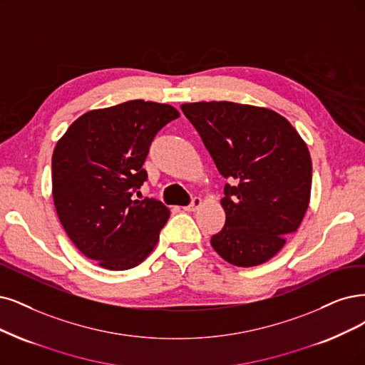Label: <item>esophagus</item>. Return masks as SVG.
I'll return each instance as SVG.
<instances>
[{"label":"esophagus","mask_w":365,"mask_h":365,"mask_svg":"<svg viewBox=\"0 0 365 365\" xmlns=\"http://www.w3.org/2000/svg\"><path fill=\"white\" fill-rule=\"evenodd\" d=\"M201 205H203V200H201L200 197H194V198L191 200V203L183 207V210H186V212H194V210H197Z\"/></svg>","instance_id":"obj_1"}]
</instances>
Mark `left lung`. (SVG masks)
Here are the masks:
<instances>
[{
    "instance_id": "1",
    "label": "left lung",
    "mask_w": 365,
    "mask_h": 365,
    "mask_svg": "<svg viewBox=\"0 0 365 365\" xmlns=\"http://www.w3.org/2000/svg\"><path fill=\"white\" fill-rule=\"evenodd\" d=\"M224 179L222 230L210 244L240 267L257 266L298 230L312 192L307 144L278 113L235 102L183 103Z\"/></svg>"
}]
</instances>
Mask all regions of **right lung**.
Segmentation results:
<instances>
[{
  "label": "right lung",
  "instance_id": "obj_1",
  "mask_svg": "<svg viewBox=\"0 0 365 365\" xmlns=\"http://www.w3.org/2000/svg\"><path fill=\"white\" fill-rule=\"evenodd\" d=\"M179 115L167 103L129 101L81 115L53 148L52 197L60 222L99 266L126 271L156 247L170 210L133 194L147 180L143 164L156 133Z\"/></svg>",
  "mask_w": 365,
  "mask_h": 365
}]
</instances>
